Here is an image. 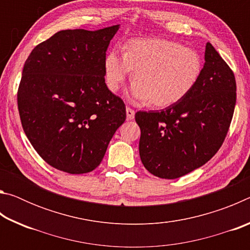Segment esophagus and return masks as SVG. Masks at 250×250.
Wrapping results in <instances>:
<instances>
[{
  "instance_id": "34e87169",
  "label": "esophagus",
  "mask_w": 250,
  "mask_h": 250,
  "mask_svg": "<svg viewBox=\"0 0 250 250\" xmlns=\"http://www.w3.org/2000/svg\"><path fill=\"white\" fill-rule=\"evenodd\" d=\"M125 112H126V119L128 120H132L135 115V111L133 109H131L130 107L125 108Z\"/></svg>"
}]
</instances>
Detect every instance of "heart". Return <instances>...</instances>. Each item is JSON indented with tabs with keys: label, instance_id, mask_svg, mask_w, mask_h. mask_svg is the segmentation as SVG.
<instances>
[{
	"label": "heart",
	"instance_id": "b5f03b06",
	"mask_svg": "<svg viewBox=\"0 0 250 250\" xmlns=\"http://www.w3.org/2000/svg\"><path fill=\"white\" fill-rule=\"evenodd\" d=\"M104 80L117 92L133 71L130 94L140 104L167 107L183 100L196 86L202 59L194 49L172 41L135 39L125 45L122 54L113 48L104 58Z\"/></svg>",
	"mask_w": 250,
	"mask_h": 250
}]
</instances>
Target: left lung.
<instances>
[{
	"label": "left lung",
	"mask_w": 250,
	"mask_h": 250,
	"mask_svg": "<svg viewBox=\"0 0 250 250\" xmlns=\"http://www.w3.org/2000/svg\"><path fill=\"white\" fill-rule=\"evenodd\" d=\"M236 104L234 73L210 43L196 86L183 100L161 111H138L139 153L161 179L181 177L209 161L222 146Z\"/></svg>",
	"instance_id": "8db88e82"
}]
</instances>
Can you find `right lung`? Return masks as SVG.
Segmentation results:
<instances>
[{"label":"right lung","instance_id":"add662e5","mask_svg":"<svg viewBox=\"0 0 250 250\" xmlns=\"http://www.w3.org/2000/svg\"><path fill=\"white\" fill-rule=\"evenodd\" d=\"M120 25L65 29L36 46L24 64L18 105L24 132L49 166L91 172L125 120V105L104 83V58Z\"/></svg>","mask_w":250,"mask_h":250}]
</instances>
